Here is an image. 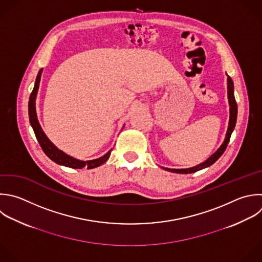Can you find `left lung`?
Returning a JSON list of instances; mask_svg holds the SVG:
<instances>
[{"mask_svg": "<svg viewBox=\"0 0 262 262\" xmlns=\"http://www.w3.org/2000/svg\"><path fill=\"white\" fill-rule=\"evenodd\" d=\"M227 95H228V102H229V123H228V128H227V132H226V136L225 139L223 141V143L221 144V146L217 149V151L215 154H213L207 161H205L204 163L195 166V167H191L188 169H169V168H164L167 171L170 172H174V173H181V174H188V173H193L196 172L199 170H202L206 167L211 166L213 163H215L220 157L221 155L224 152V150L226 149V146L229 142L230 139V135L234 129L235 126V122H236V114H237V106H236V102H235V98L233 95V83L230 77H227Z\"/></svg>", "mask_w": 262, "mask_h": 262, "instance_id": "obj_1", "label": "left lung"}]
</instances>
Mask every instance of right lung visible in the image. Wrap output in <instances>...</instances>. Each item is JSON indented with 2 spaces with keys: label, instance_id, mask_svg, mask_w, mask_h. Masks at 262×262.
Masks as SVG:
<instances>
[{
  "label": "right lung",
  "instance_id": "add662e5",
  "mask_svg": "<svg viewBox=\"0 0 262 262\" xmlns=\"http://www.w3.org/2000/svg\"><path fill=\"white\" fill-rule=\"evenodd\" d=\"M41 74H42V70H40L37 79H36V83H35V87L31 93L30 96V101H29V117H30V122L31 125L34 129L35 135L43 149V151L47 155L48 158H50L53 162L66 166V167H70V168H74V169H82L84 167H87V169H92V168H96L99 167L100 165H102L103 163H105L107 161V159L111 156L112 149L108 150L103 157L96 159V160H91V161H80L77 160L67 154H64L63 151H61L60 149H58L49 139L48 137L45 135V133L43 132L38 118H37V114H36V96L38 93V89H39V84H40V80H41Z\"/></svg>",
  "mask_w": 262,
  "mask_h": 262
}]
</instances>
